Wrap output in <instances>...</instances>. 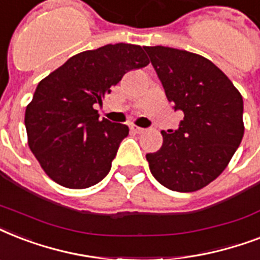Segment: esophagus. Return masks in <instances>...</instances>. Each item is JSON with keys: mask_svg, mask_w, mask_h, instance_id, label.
I'll return each mask as SVG.
<instances>
[{"mask_svg": "<svg viewBox=\"0 0 260 260\" xmlns=\"http://www.w3.org/2000/svg\"><path fill=\"white\" fill-rule=\"evenodd\" d=\"M129 128L132 132H135V134H143V132L146 131L144 128H140V126H138V125H131Z\"/></svg>", "mask_w": 260, "mask_h": 260, "instance_id": "1", "label": "esophagus"}]
</instances>
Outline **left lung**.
<instances>
[{
  "instance_id": "obj_1",
  "label": "left lung",
  "mask_w": 260,
  "mask_h": 260,
  "mask_svg": "<svg viewBox=\"0 0 260 260\" xmlns=\"http://www.w3.org/2000/svg\"><path fill=\"white\" fill-rule=\"evenodd\" d=\"M167 100L185 117L162 131L163 144L147 154L151 174L167 189L196 191L224 171L244 135L243 98L209 59L170 47H144Z\"/></svg>"
}]
</instances>
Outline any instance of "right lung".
I'll list each match as a JSON object with an SVG mask.
<instances>
[{
  "instance_id": "add662e5",
  "label": "right lung",
  "mask_w": 260,
  "mask_h": 260,
  "mask_svg": "<svg viewBox=\"0 0 260 260\" xmlns=\"http://www.w3.org/2000/svg\"><path fill=\"white\" fill-rule=\"evenodd\" d=\"M148 63L140 46L106 44L71 56L39 82L25 109V128L30 151L52 181L86 189L108 175L129 128L100 120L94 105L125 73Z\"/></svg>"
}]
</instances>
